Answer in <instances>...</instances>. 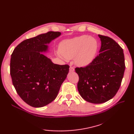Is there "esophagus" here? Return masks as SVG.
I'll list each match as a JSON object with an SVG mask.
<instances>
[{
  "mask_svg": "<svg viewBox=\"0 0 134 134\" xmlns=\"http://www.w3.org/2000/svg\"><path fill=\"white\" fill-rule=\"evenodd\" d=\"M74 71V68L72 67V66H70L69 68V71L70 72H72Z\"/></svg>",
  "mask_w": 134,
  "mask_h": 134,
  "instance_id": "1",
  "label": "esophagus"
}]
</instances>
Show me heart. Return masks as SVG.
I'll return each mask as SVG.
<instances>
[{"mask_svg":"<svg viewBox=\"0 0 134 134\" xmlns=\"http://www.w3.org/2000/svg\"><path fill=\"white\" fill-rule=\"evenodd\" d=\"M98 50L97 40L83 35L64 41L60 45L59 56L71 59L75 58V63L79 66H87L92 62Z\"/></svg>","mask_w":134,"mask_h":134,"instance_id":"obj_1","label":"heart"}]
</instances>
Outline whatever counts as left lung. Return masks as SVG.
Returning a JSON list of instances; mask_svg holds the SVG:
<instances>
[{
	"label": "left lung",
	"instance_id": "obj_1",
	"mask_svg": "<svg viewBox=\"0 0 134 134\" xmlns=\"http://www.w3.org/2000/svg\"><path fill=\"white\" fill-rule=\"evenodd\" d=\"M99 54L86 67L76 68L78 90L87 102L99 104L112 98L119 91L125 70L123 49L115 40L98 35Z\"/></svg>",
	"mask_w": 134,
	"mask_h": 134
}]
</instances>
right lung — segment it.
<instances>
[{
	"mask_svg": "<svg viewBox=\"0 0 134 134\" xmlns=\"http://www.w3.org/2000/svg\"><path fill=\"white\" fill-rule=\"evenodd\" d=\"M61 35L50 31L20 43L12 52L10 74L16 92L22 99L34 107L52 102L69 70L68 65H58L42 54L47 43Z\"/></svg>",
	"mask_w": 134,
	"mask_h": 134,
	"instance_id": "right-lung-1",
	"label": "right lung"
}]
</instances>
